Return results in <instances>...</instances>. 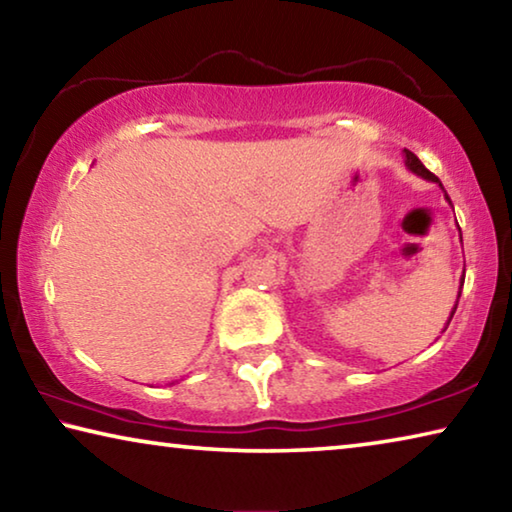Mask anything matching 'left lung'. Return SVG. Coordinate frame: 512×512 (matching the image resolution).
I'll return each mask as SVG.
<instances>
[{
	"instance_id": "1",
	"label": "left lung",
	"mask_w": 512,
	"mask_h": 512,
	"mask_svg": "<svg viewBox=\"0 0 512 512\" xmlns=\"http://www.w3.org/2000/svg\"><path fill=\"white\" fill-rule=\"evenodd\" d=\"M404 164H406V169L415 173V176H420V178H424V180H431V183H436L440 189H445L443 183H440V180H438L436 176H433V173L418 160V155H413L411 151H406V149H404ZM445 196H447V194H445ZM447 201H449V196H447ZM449 203H452V201H449ZM458 298H461V289H458ZM454 311H456V305H454V309H452V314H449V320H452ZM449 320H447V325H449Z\"/></svg>"
}]
</instances>
